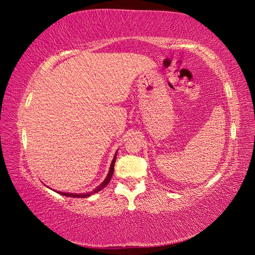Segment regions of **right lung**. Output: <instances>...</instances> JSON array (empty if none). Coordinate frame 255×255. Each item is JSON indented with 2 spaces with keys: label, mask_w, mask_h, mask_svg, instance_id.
<instances>
[{
  "label": "right lung",
  "mask_w": 255,
  "mask_h": 255,
  "mask_svg": "<svg viewBox=\"0 0 255 255\" xmlns=\"http://www.w3.org/2000/svg\"><path fill=\"white\" fill-rule=\"evenodd\" d=\"M116 157H117V152H116L115 156H114V158H113V160H112L110 171H109V173H107V176L105 177V180L101 183V185H99V186H98L97 188H95L92 191L86 192V194H73V192H63V191H57V190H54V191H56L57 194H60V195L66 196V197H71V198H87V197H89V196H91V195L96 194V192H98V191L101 190L102 188H104V187L106 186V185L111 182V179H112V176H113V174H114V166H115Z\"/></svg>",
  "instance_id": "obj_1"
}]
</instances>
